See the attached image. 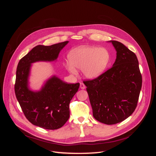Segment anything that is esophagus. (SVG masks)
<instances>
[{"mask_svg": "<svg viewBox=\"0 0 156 156\" xmlns=\"http://www.w3.org/2000/svg\"><path fill=\"white\" fill-rule=\"evenodd\" d=\"M80 88H81V89H84V88H86V86L84 85V83H80Z\"/></svg>", "mask_w": 156, "mask_h": 156, "instance_id": "1", "label": "esophagus"}]
</instances>
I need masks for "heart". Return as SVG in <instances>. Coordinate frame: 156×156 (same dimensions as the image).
<instances>
[{
	"instance_id": "heart-1",
	"label": "heart",
	"mask_w": 156,
	"mask_h": 156,
	"mask_svg": "<svg viewBox=\"0 0 156 156\" xmlns=\"http://www.w3.org/2000/svg\"><path fill=\"white\" fill-rule=\"evenodd\" d=\"M70 64L65 67L70 73L76 74L75 68L83 69L88 79H95L105 72L111 60V55L106 49L96 47H80L70 51L68 55Z\"/></svg>"
}]
</instances>
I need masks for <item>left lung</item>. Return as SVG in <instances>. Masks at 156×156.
<instances>
[{"instance_id": "left-lung-1", "label": "left lung", "mask_w": 156, "mask_h": 156, "mask_svg": "<svg viewBox=\"0 0 156 156\" xmlns=\"http://www.w3.org/2000/svg\"><path fill=\"white\" fill-rule=\"evenodd\" d=\"M111 41L117 52L112 67L100 77L83 81L93 116L107 125L124 121L134 112L142 87L136 55L120 42Z\"/></svg>"}]
</instances>
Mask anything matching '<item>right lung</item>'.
Here are the masks:
<instances>
[{
  "label": "right lung",
  "instance_id": "obj_1",
  "mask_svg": "<svg viewBox=\"0 0 156 156\" xmlns=\"http://www.w3.org/2000/svg\"><path fill=\"white\" fill-rule=\"evenodd\" d=\"M66 41L50 46L39 45L20 60L16 70L15 93L27 119L30 123L46 129L62 127L69 117V105L78 91L80 84H68L53 76L39 92L28 88L31 64L37 61L56 60Z\"/></svg>",
  "mask_w": 156,
  "mask_h": 156
}]
</instances>
